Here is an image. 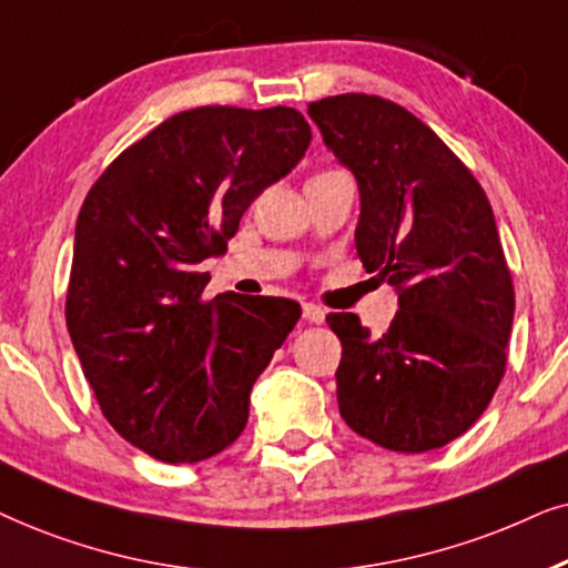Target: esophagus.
Segmentation results:
<instances>
[{"label":"esophagus","mask_w":568,"mask_h":568,"mask_svg":"<svg viewBox=\"0 0 568 568\" xmlns=\"http://www.w3.org/2000/svg\"><path fill=\"white\" fill-rule=\"evenodd\" d=\"M324 316H327V312H324L322 306L316 304H304V320L312 322V324H322Z\"/></svg>","instance_id":"34e87169"}]
</instances>
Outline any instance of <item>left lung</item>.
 Here are the masks:
<instances>
[{
  "instance_id": "8db88e82",
  "label": "left lung",
  "mask_w": 568,
  "mask_h": 568,
  "mask_svg": "<svg viewBox=\"0 0 568 568\" xmlns=\"http://www.w3.org/2000/svg\"><path fill=\"white\" fill-rule=\"evenodd\" d=\"M324 145L358 181L355 248L397 291L382 337L329 314L343 343L339 415L392 452L438 449L486 410L506 368L514 285L494 210L430 126L379 95L308 105Z\"/></svg>"
}]
</instances>
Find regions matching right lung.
Here are the masks:
<instances>
[{
    "mask_svg": "<svg viewBox=\"0 0 568 568\" xmlns=\"http://www.w3.org/2000/svg\"><path fill=\"white\" fill-rule=\"evenodd\" d=\"M296 109L202 105L158 124L90 189L74 229L67 329L105 420L161 463H202L241 436L248 395L296 327L288 298L221 293L196 264L296 169Z\"/></svg>",
    "mask_w": 568,
    "mask_h": 568,
    "instance_id": "obj_1",
    "label": "right lung"
}]
</instances>
